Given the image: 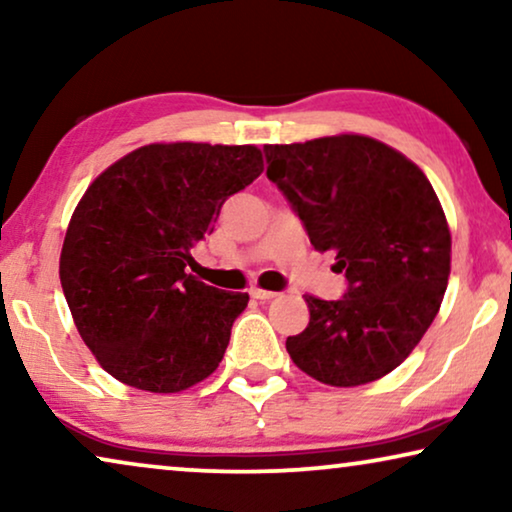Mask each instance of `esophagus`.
<instances>
[{"label": "esophagus", "mask_w": 512, "mask_h": 512, "mask_svg": "<svg viewBox=\"0 0 512 512\" xmlns=\"http://www.w3.org/2000/svg\"><path fill=\"white\" fill-rule=\"evenodd\" d=\"M251 298L261 300V303H268V300L277 298L275 291H265V289H251Z\"/></svg>", "instance_id": "esophagus-1"}]
</instances>
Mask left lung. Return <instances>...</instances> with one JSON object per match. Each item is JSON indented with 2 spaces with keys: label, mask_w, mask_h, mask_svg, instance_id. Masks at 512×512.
Segmentation results:
<instances>
[{
  "label": "left lung",
  "mask_w": 512,
  "mask_h": 512,
  "mask_svg": "<svg viewBox=\"0 0 512 512\" xmlns=\"http://www.w3.org/2000/svg\"><path fill=\"white\" fill-rule=\"evenodd\" d=\"M268 179L303 221L312 247L345 272L340 300L305 296L310 324L286 352L314 380L356 387L401 366L436 319L452 237L419 167L363 135L263 146Z\"/></svg>",
  "instance_id": "obj_1"
}]
</instances>
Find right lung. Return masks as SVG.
Masks as SVG:
<instances>
[{
    "label": "right lung",
    "mask_w": 512,
    "mask_h": 512,
    "mask_svg": "<svg viewBox=\"0 0 512 512\" xmlns=\"http://www.w3.org/2000/svg\"><path fill=\"white\" fill-rule=\"evenodd\" d=\"M261 172V151L249 144H149L88 186L62 244L60 282L109 375L174 394L219 368L249 296L214 289L186 268L223 202Z\"/></svg>",
    "instance_id": "obj_1"
}]
</instances>
